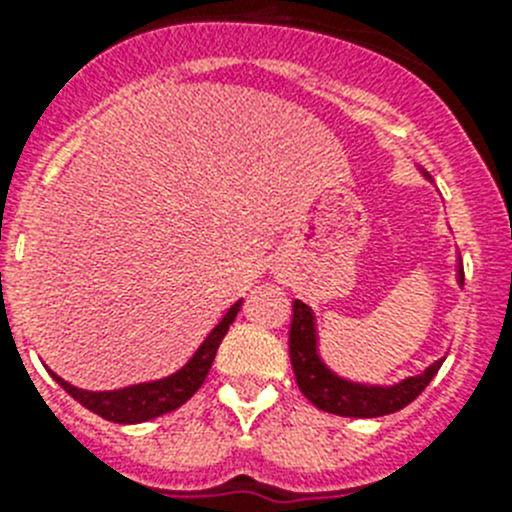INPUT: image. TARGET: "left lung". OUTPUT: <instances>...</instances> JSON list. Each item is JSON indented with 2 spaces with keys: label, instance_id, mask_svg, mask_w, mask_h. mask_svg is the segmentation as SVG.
I'll return each mask as SVG.
<instances>
[{
  "label": "left lung",
  "instance_id": "obj_1",
  "mask_svg": "<svg viewBox=\"0 0 512 512\" xmlns=\"http://www.w3.org/2000/svg\"><path fill=\"white\" fill-rule=\"evenodd\" d=\"M459 284H464V266L459 264L456 274ZM289 359L295 369L297 387L302 395L325 413L343 415V418H379L397 410L408 408L410 402L431 384L441 369L443 359L433 361L423 374L402 379L392 387L379 384H359L338 377L323 364L318 354V330H315V315L305 302L295 300L292 305V328H289Z\"/></svg>",
  "mask_w": 512,
  "mask_h": 512
}]
</instances>
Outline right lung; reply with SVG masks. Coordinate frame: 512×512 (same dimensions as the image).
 Segmentation results:
<instances>
[{
	"instance_id": "1",
	"label": "right lung",
	"mask_w": 512,
	"mask_h": 512,
	"mask_svg": "<svg viewBox=\"0 0 512 512\" xmlns=\"http://www.w3.org/2000/svg\"><path fill=\"white\" fill-rule=\"evenodd\" d=\"M241 305V300L235 302V305H230V310L225 312L223 320L210 330V336H207L205 341H202V346L194 351L192 359H189L179 372L171 374V377L156 379V382L133 384V387H122V390L112 392H87L74 387V384L63 382V379L56 377L53 372L51 374L76 402H81L84 408L97 413L99 418L125 425L146 423V420L182 408L184 402L205 384V377L207 372H210L212 361H215L217 348L223 343L225 333H228L230 323L235 320Z\"/></svg>"
}]
</instances>
